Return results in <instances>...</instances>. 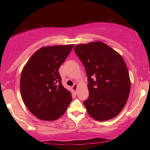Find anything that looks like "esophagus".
<instances>
[{
	"label": "esophagus",
	"instance_id": "34e87169",
	"mask_svg": "<svg viewBox=\"0 0 150 150\" xmlns=\"http://www.w3.org/2000/svg\"><path fill=\"white\" fill-rule=\"evenodd\" d=\"M77 87H78L77 84H74V85H73V87H72V90L74 91V92H76V91H77Z\"/></svg>",
	"mask_w": 150,
	"mask_h": 150
}]
</instances>
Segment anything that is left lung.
<instances>
[{"label":"left lung","mask_w":150,"mask_h":150,"mask_svg":"<svg viewBox=\"0 0 150 150\" xmlns=\"http://www.w3.org/2000/svg\"><path fill=\"white\" fill-rule=\"evenodd\" d=\"M74 50L88 77L89 96L83 103L88 114L97 121L116 117L130 91V75L122 57L100 41L76 45Z\"/></svg>","instance_id":"left-lung-1"}]
</instances>
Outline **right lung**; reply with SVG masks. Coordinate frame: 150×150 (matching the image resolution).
Listing matches in <instances>:
<instances>
[{
	"label": "right lung",
	"instance_id": "obj_1",
	"mask_svg": "<svg viewBox=\"0 0 150 150\" xmlns=\"http://www.w3.org/2000/svg\"><path fill=\"white\" fill-rule=\"evenodd\" d=\"M74 44L45 46L37 50L22 71L20 88L24 105L40 120L53 121L64 115L71 93L61 82L59 69Z\"/></svg>",
	"mask_w": 150,
	"mask_h": 150
}]
</instances>
